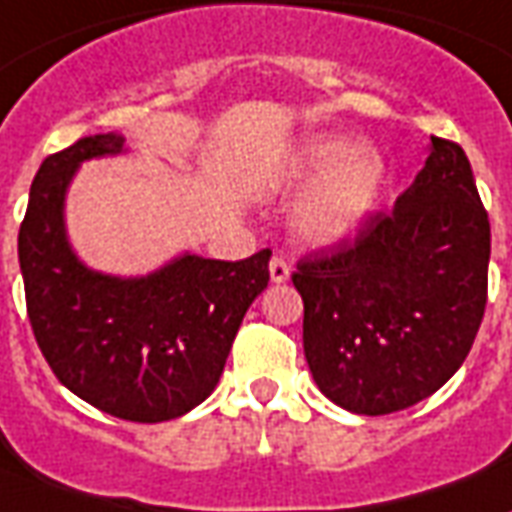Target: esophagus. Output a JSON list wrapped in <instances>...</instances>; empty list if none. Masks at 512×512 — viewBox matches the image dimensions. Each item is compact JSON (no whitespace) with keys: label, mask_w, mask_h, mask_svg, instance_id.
Instances as JSON below:
<instances>
[{"label":"esophagus","mask_w":512,"mask_h":512,"mask_svg":"<svg viewBox=\"0 0 512 512\" xmlns=\"http://www.w3.org/2000/svg\"><path fill=\"white\" fill-rule=\"evenodd\" d=\"M268 271H271V282L279 285V282H285L287 276H290V263H287L282 255H274L271 257V268H268Z\"/></svg>","instance_id":"obj_1"}]
</instances>
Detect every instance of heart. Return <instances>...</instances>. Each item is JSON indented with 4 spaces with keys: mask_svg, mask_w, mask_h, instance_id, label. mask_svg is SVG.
Returning a JSON list of instances; mask_svg holds the SVG:
<instances>
[{
    "mask_svg": "<svg viewBox=\"0 0 512 512\" xmlns=\"http://www.w3.org/2000/svg\"><path fill=\"white\" fill-rule=\"evenodd\" d=\"M287 179L317 181L295 211V233L309 244H336L352 236L380 203L385 162L374 149L344 135L306 143L290 162Z\"/></svg>",
    "mask_w": 512,
    "mask_h": 512,
    "instance_id": "obj_1",
    "label": "heart"
}]
</instances>
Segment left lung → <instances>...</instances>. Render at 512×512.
<instances>
[{"instance_id":"1","label":"left lung","mask_w":512,"mask_h":512,"mask_svg":"<svg viewBox=\"0 0 512 512\" xmlns=\"http://www.w3.org/2000/svg\"><path fill=\"white\" fill-rule=\"evenodd\" d=\"M488 255L491 225L467 154L431 135L429 160L388 211L295 263L317 388L358 415L437 393L483 323Z\"/></svg>"}]
</instances>
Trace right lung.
Here are the masks:
<instances>
[{"label":"right lung","instance_id":"add662e5","mask_svg":"<svg viewBox=\"0 0 512 512\" xmlns=\"http://www.w3.org/2000/svg\"><path fill=\"white\" fill-rule=\"evenodd\" d=\"M121 146V135L102 132L45 157L18 263L34 339L56 380L113 418L160 423L217 388L238 325L271 279V249L236 263L184 255L143 279L89 271L64 238V192L83 160Z\"/></svg>","mask_w":512,"mask_h":512}]
</instances>
